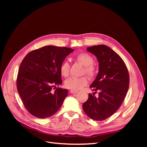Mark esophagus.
<instances>
[{
    "label": "esophagus",
    "mask_w": 147,
    "mask_h": 147,
    "mask_svg": "<svg viewBox=\"0 0 147 147\" xmlns=\"http://www.w3.org/2000/svg\"><path fill=\"white\" fill-rule=\"evenodd\" d=\"M70 92L71 93V94H75V93L78 92V91H75V90H70Z\"/></svg>",
    "instance_id": "obj_1"
}]
</instances>
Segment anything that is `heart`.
Listing matches in <instances>:
<instances>
[{
    "label": "heart",
    "instance_id": "heart-1",
    "mask_svg": "<svg viewBox=\"0 0 147 147\" xmlns=\"http://www.w3.org/2000/svg\"><path fill=\"white\" fill-rule=\"evenodd\" d=\"M75 59L78 63L82 64L84 67L83 74H86L90 79L94 77L96 74V69L93 65L94 59L86 53L82 52L78 53L75 57ZM70 72V65L67 61H64L60 65V73L62 76L67 77ZM88 83V78L86 77L76 78L71 77L65 82V86L67 88L72 90H78L84 87Z\"/></svg>",
    "mask_w": 147,
    "mask_h": 147
}]
</instances>
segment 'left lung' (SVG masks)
I'll return each mask as SVG.
<instances>
[{
  "label": "left lung",
  "instance_id": "left-lung-1",
  "mask_svg": "<svg viewBox=\"0 0 147 147\" xmlns=\"http://www.w3.org/2000/svg\"><path fill=\"white\" fill-rule=\"evenodd\" d=\"M99 62V73L90 88L94 92L89 94L83 109L88 117L102 121L119 109L125 99L129 86L127 67L117 53L104 45L87 48ZM97 91L99 96L94 95Z\"/></svg>",
  "mask_w": 147,
  "mask_h": 147
}]
</instances>
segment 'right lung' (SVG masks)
Instances as JSON below:
<instances>
[{
  "instance_id": "1",
  "label": "right lung",
  "mask_w": 147,
  "mask_h": 147,
  "mask_svg": "<svg viewBox=\"0 0 147 147\" xmlns=\"http://www.w3.org/2000/svg\"><path fill=\"white\" fill-rule=\"evenodd\" d=\"M72 48L45 46L29 52L20 64L17 90L28 112L40 118L54 115L63 104L68 90L53 88L63 83L60 65Z\"/></svg>"
}]
</instances>
